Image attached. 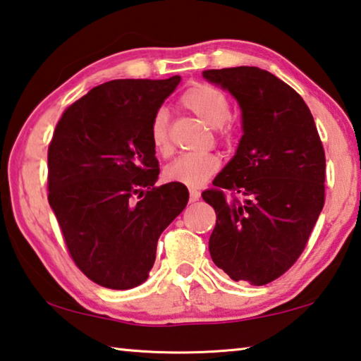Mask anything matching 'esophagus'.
Listing matches in <instances>:
<instances>
[{
    "label": "esophagus",
    "instance_id": "esophagus-1",
    "mask_svg": "<svg viewBox=\"0 0 361 361\" xmlns=\"http://www.w3.org/2000/svg\"><path fill=\"white\" fill-rule=\"evenodd\" d=\"M199 197H200V192L197 191V189H191V191H189V200H191V202L199 200Z\"/></svg>",
    "mask_w": 361,
    "mask_h": 361
}]
</instances>
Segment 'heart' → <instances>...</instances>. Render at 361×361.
Instances as JSON below:
<instances>
[{"instance_id":"obj_1","label":"heart","mask_w":361,"mask_h":361,"mask_svg":"<svg viewBox=\"0 0 361 361\" xmlns=\"http://www.w3.org/2000/svg\"><path fill=\"white\" fill-rule=\"evenodd\" d=\"M180 105L202 119L210 127H216V135L221 142L229 143L235 138L237 129L231 121V103L223 90L210 84H192L180 97ZM149 140L152 148L159 154L169 156L172 152L169 114L166 109H157L152 114L149 124ZM221 161L216 154H186L180 156L166 169L167 180L180 183L188 188H199L205 185L215 175Z\"/></svg>"}]
</instances>
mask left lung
<instances>
[{
  "instance_id": "left-lung-1",
  "label": "left lung",
  "mask_w": 361,
  "mask_h": 361,
  "mask_svg": "<svg viewBox=\"0 0 361 361\" xmlns=\"http://www.w3.org/2000/svg\"><path fill=\"white\" fill-rule=\"evenodd\" d=\"M202 75L235 97L243 126L235 156L202 192L216 213L210 256L235 282L271 283L301 256L325 204V149L302 97L272 73Z\"/></svg>"
}]
</instances>
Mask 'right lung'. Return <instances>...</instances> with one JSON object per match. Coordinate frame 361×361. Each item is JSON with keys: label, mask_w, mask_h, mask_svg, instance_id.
Returning a JSON list of instances; mask_svg holds the SVG:
<instances>
[{"label": "right lung", "mask_w": 361, "mask_h": 361, "mask_svg": "<svg viewBox=\"0 0 361 361\" xmlns=\"http://www.w3.org/2000/svg\"><path fill=\"white\" fill-rule=\"evenodd\" d=\"M180 76L114 79L65 109L47 149V200L79 271L129 290L148 279L162 231L185 210V185L154 186L149 124Z\"/></svg>", "instance_id": "right-lung-1"}]
</instances>
